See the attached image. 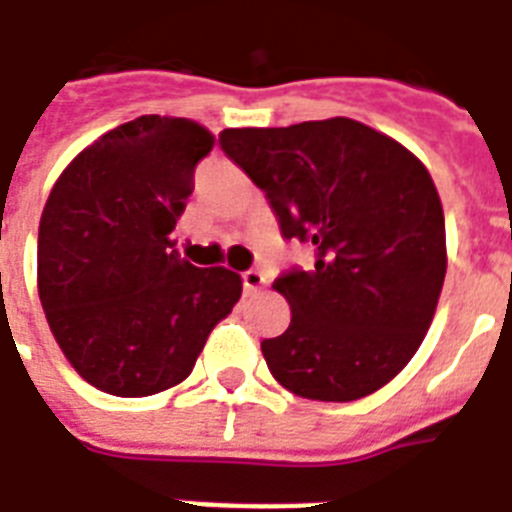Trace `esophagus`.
Listing matches in <instances>:
<instances>
[{"instance_id": "esophagus-1", "label": "esophagus", "mask_w": 512, "mask_h": 512, "mask_svg": "<svg viewBox=\"0 0 512 512\" xmlns=\"http://www.w3.org/2000/svg\"><path fill=\"white\" fill-rule=\"evenodd\" d=\"M241 279H244L246 293H257L268 285V276L260 274V271H246V274H241Z\"/></svg>"}]
</instances>
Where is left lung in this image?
<instances>
[{"label":"left lung","mask_w":512,"mask_h":512,"mask_svg":"<svg viewBox=\"0 0 512 512\" xmlns=\"http://www.w3.org/2000/svg\"><path fill=\"white\" fill-rule=\"evenodd\" d=\"M222 149L266 192L282 236L314 246V268L274 282L290 304L287 331L260 344L274 380L312 401L380 391L426 339L448 271L426 165L344 116L225 130Z\"/></svg>","instance_id":"8db88e82"}]
</instances>
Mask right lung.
<instances>
[{
  "label": "right lung",
  "instance_id": "obj_1",
  "mask_svg": "<svg viewBox=\"0 0 512 512\" xmlns=\"http://www.w3.org/2000/svg\"><path fill=\"white\" fill-rule=\"evenodd\" d=\"M214 135L192 119L138 116L94 140L56 179L37 236V290L59 350L124 399L189 377L233 312L241 276L195 268L170 246Z\"/></svg>",
  "mask_w": 512,
  "mask_h": 512
}]
</instances>
